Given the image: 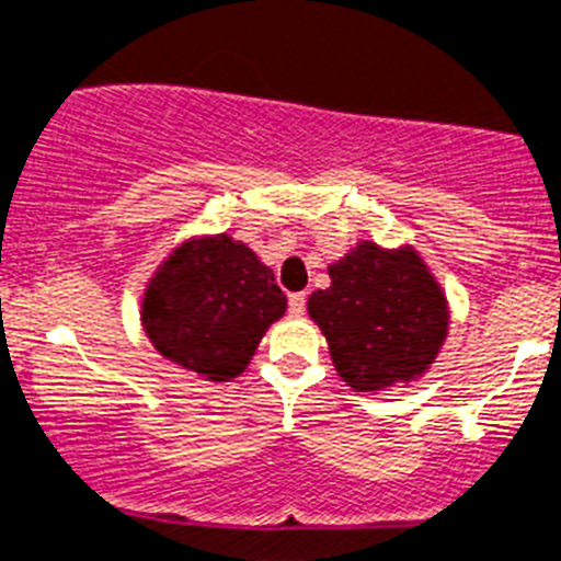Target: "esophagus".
<instances>
[{
    "instance_id": "esophagus-1",
    "label": "esophagus",
    "mask_w": 561,
    "mask_h": 561,
    "mask_svg": "<svg viewBox=\"0 0 561 561\" xmlns=\"http://www.w3.org/2000/svg\"><path fill=\"white\" fill-rule=\"evenodd\" d=\"M307 310V296L305 293H290V299H287V312L293 318H301Z\"/></svg>"
}]
</instances>
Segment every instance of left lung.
Wrapping results in <instances>:
<instances>
[{
	"mask_svg": "<svg viewBox=\"0 0 561 561\" xmlns=\"http://www.w3.org/2000/svg\"><path fill=\"white\" fill-rule=\"evenodd\" d=\"M332 285L307 301L343 382L380 391L416 380L447 335V299L416 251L360 243L330 265Z\"/></svg>",
	"mask_w": 561,
	"mask_h": 561,
	"instance_id": "obj_1",
	"label": "left lung"
}]
</instances>
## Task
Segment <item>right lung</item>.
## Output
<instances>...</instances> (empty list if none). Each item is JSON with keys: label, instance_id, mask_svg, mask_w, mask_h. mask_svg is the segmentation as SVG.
Listing matches in <instances>:
<instances>
[{"label": "right lung", "instance_id": "1", "mask_svg": "<svg viewBox=\"0 0 561 561\" xmlns=\"http://www.w3.org/2000/svg\"><path fill=\"white\" fill-rule=\"evenodd\" d=\"M287 299L268 265L229 234L179 245L150 279L142 324L168 360L226 382L249 366Z\"/></svg>", "mask_w": 561, "mask_h": 561}]
</instances>
